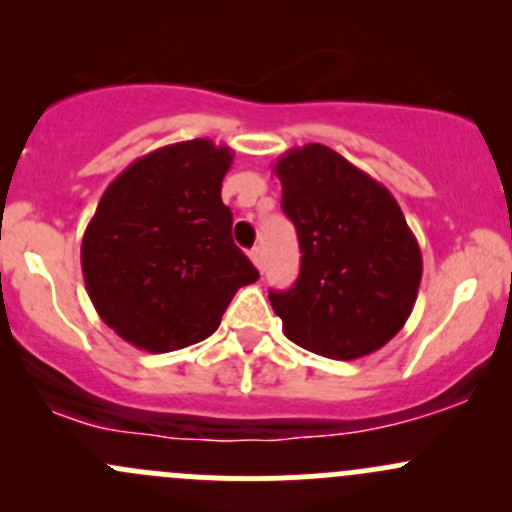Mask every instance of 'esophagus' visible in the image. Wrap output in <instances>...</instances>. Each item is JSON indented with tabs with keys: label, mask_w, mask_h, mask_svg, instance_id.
<instances>
[{
	"label": "esophagus",
	"mask_w": 512,
	"mask_h": 512,
	"mask_svg": "<svg viewBox=\"0 0 512 512\" xmlns=\"http://www.w3.org/2000/svg\"><path fill=\"white\" fill-rule=\"evenodd\" d=\"M250 260H252V265L262 272V267H265V255H262V247H252Z\"/></svg>",
	"instance_id": "34e87169"
}]
</instances>
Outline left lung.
<instances>
[{
  "instance_id": "obj_1",
  "label": "left lung",
  "mask_w": 512,
  "mask_h": 512,
  "mask_svg": "<svg viewBox=\"0 0 512 512\" xmlns=\"http://www.w3.org/2000/svg\"><path fill=\"white\" fill-rule=\"evenodd\" d=\"M282 210L297 227L294 287L270 292L282 332L329 359H359L399 334L421 285V250L394 195L322 143L277 160Z\"/></svg>"
}]
</instances>
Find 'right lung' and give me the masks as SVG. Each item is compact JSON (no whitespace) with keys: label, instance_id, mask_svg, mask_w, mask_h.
Listing matches in <instances>:
<instances>
[{"label":"right lung","instance_id":"obj_1","mask_svg":"<svg viewBox=\"0 0 512 512\" xmlns=\"http://www.w3.org/2000/svg\"><path fill=\"white\" fill-rule=\"evenodd\" d=\"M232 151L208 138L133 160L101 195L81 242L98 317L128 344L163 354L208 339L260 272L232 242L220 198Z\"/></svg>","mask_w":512,"mask_h":512}]
</instances>
